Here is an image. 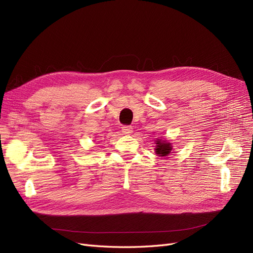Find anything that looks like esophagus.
<instances>
[{
	"mask_svg": "<svg viewBox=\"0 0 253 253\" xmlns=\"http://www.w3.org/2000/svg\"><path fill=\"white\" fill-rule=\"evenodd\" d=\"M132 127L131 126H123L122 127V132H123L124 134H127V135H129V134H131L132 133Z\"/></svg>",
	"mask_w": 253,
	"mask_h": 253,
	"instance_id": "obj_1",
	"label": "esophagus"
}]
</instances>
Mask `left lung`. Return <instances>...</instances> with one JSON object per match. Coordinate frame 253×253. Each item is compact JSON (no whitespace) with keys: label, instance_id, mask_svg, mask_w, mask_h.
<instances>
[{"label":"left lung","instance_id":"1","mask_svg":"<svg viewBox=\"0 0 253 253\" xmlns=\"http://www.w3.org/2000/svg\"><path fill=\"white\" fill-rule=\"evenodd\" d=\"M154 152L158 154L159 157L165 158L169 156L170 153H172V144L168 142L166 138H157L156 140V148H154Z\"/></svg>","mask_w":253,"mask_h":253}]
</instances>
